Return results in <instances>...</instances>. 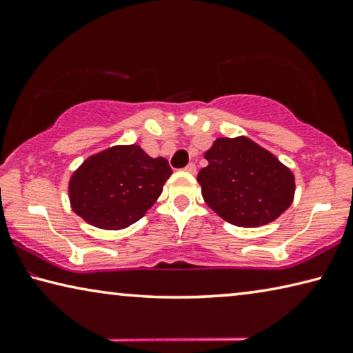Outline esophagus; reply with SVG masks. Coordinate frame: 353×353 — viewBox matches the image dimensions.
I'll return each mask as SVG.
<instances>
[{"label": "esophagus", "instance_id": "obj_1", "mask_svg": "<svg viewBox=\"0 0 353 353\" xmlns=\"http://www.w3.org/2000/svg\"><path fill=\"white\" fill-rule=\"evenodd\" d=\"M185 171L190 172V174H196V165L194 163H188L185 166Z\"/></svg>", "mask_w": 353, "mask_h": 353}]
</instances>
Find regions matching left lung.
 <instances>
[{
    "instance_id": "8db88e82",
    "label": "left lung",
    "mask_w": 353,
    "mask_h": 353,
    "mask_svg": "<svg viewBox=\"0 0 353 353\" xmlns=\"http://www.w3.org/2000/svg\"><path fill=\"white\" fill-rule=\"evenodd\" d=\"M204 159L208 165L198 174L202 198L227 223L265 225L292 204L294 174L248 137L216 139Z\"/></svg>"
}]
</instances>
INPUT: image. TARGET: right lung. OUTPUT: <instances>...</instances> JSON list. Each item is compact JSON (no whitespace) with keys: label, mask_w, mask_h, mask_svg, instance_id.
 <instances>
[{"label":"right lung","mask_w":353,"mask_h":353,"mask_svg":"<svg viewBox=\"0 0 353 353\" xmlns=\"http://www.w3.org/2000/svg\"><path fill=\"white\" fill-rule=\"evenodd\" d=\"M172 171L139 145H118L83 160L68 183L73 212L98 229L121 230L151 208Z\"/></svg>","instance_id":"obj_1"}]
</instances>
